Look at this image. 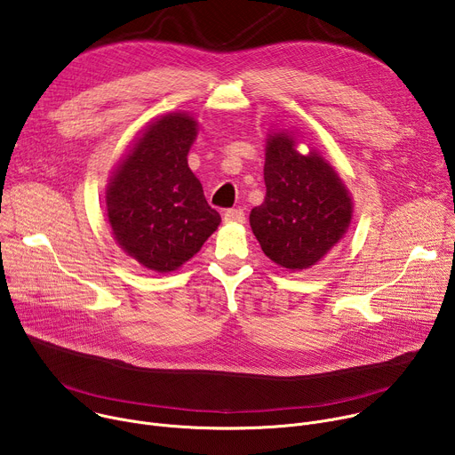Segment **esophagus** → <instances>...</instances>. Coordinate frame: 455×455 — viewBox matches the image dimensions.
I'll use <instances>...</instances> for the list:
<instances>
[{
	"label": "esophagus",
	"mask_w": 455,
	"mask_h": 455,
	"mask_svg": "<svg viewBox=\"0 0 455 455\" xmlns=\"http://www.w3.org/2000/svg\"><path fill=\"white\" fill-rule=\"evenodd\" d=\"M225 223H244V212L243 209H228L223 216Z\"/></svg>",
	"instance_id": "1"
}]
</instances>
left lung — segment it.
Instances as JSON below:
<instances>
[{
  "label": "left lung",
  "mask_w": 455,
  "mask_h": 455,
  "mask_svg": "<svg viewBox=\"0 0 455 455\" xmlns=\"http://www.w3.org/2000/svg\"><path fill=\"white\" fill-rule=\"evenodd\" d=\"M297 132H272L265 148V202L250 227L265 255L290 272L315 267L346 235L353 198L318 151H297Z\"/></svg>",
  "instance_id": "8db88e82"
}]
</instances>
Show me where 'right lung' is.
<instances>
[{
  "label": "right lung",
  "instance_id": "1",
  "mask_svg": "<svg viewBox=\"0 0 455 455\" xmlns=\"http://www.w3.org/2000/svg\"><path fill=\"white\" fill-rule=\"evenodd\" d=\"M198 129L196 118L185 111L156 116L113 169L106 187L113 239L158 274L185 265L221 223L187 164Z\"/></svg>",
  "mask_w": 455,
  "mask_h": 455
}]
</instances>
